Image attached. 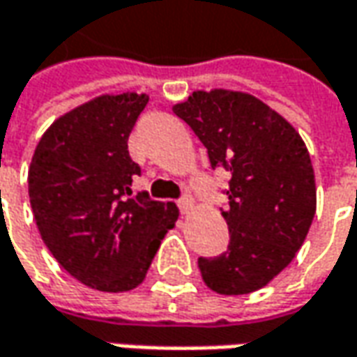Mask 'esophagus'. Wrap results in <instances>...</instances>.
Listing matches in <instances>:
<instances>
[{"instance_id": "obj_1", "label": "esophagus", "mask_w": 357, "mask_h": 357, "mask_svg": "<svg viewBox=\"0 0 357 357\" xmlns=\"http://www.w3.org/2000/svg\"><path fill=\"white\" fill-rule=\"evenodd\" d=\"M178 208H181V213L188 214L192 208H195V200L190 195H183V199L178 200Z\"/></svg>"}]
</instances>
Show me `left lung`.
I'll return each instance as SVG.
<instances>
[{"label": "left lung", "instance_id": "left-lung-1", "mask_svg": "<svg viewBox=\"0 0 357 357\" xmlns=\"http://www.w3.org/2000/svg\"><path fill=\"white\" fill-rule=\"evenodd\" d=\"M200 143L211 167L230 172L222 211L227 252L199 258L204 284L218 294H250L292 262L316 214L308 149L296 129L248 93L195 91L172 107Z\"/></svg>", "mask_w": 357, "mask_h": 357}]
</instances>
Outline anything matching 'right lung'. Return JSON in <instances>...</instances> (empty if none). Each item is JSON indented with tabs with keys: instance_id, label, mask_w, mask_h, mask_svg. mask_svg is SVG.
<instances>
[{
	"instance_id": "1",
	"label": "right lung",
	"mask_w": 357,
	"mask_h": 357,
	"mask_svg": "<svg viewBox=\"0 0 357 357\" xmlns=\"http://www.w3.org/2000/svg\"><path fill=\"white\" fill-rule=\"evenodd\" d=\"M146 103L137 93L101 95L65 113L29 167V200L49 252L101 292L137 288L178 218L174 202L130 190L141 167L127 141Z\"/></svg>"
}]
</instances>
